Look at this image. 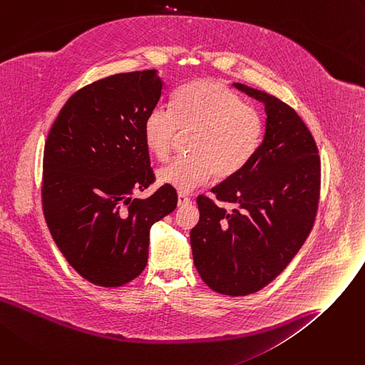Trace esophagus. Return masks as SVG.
<instances>
[{"label": "esophagus", "instance_id": "1", "mask_svg": "<svg viewBox=\"0 0 365 365\" xmlns=\"http://www.w3.org/2000/svg\"><path fill=\"white\" fill-rule=\"evenodd\" d=\"M190 202V197L187 195L186 192H179L178 193V204L179 205H185V204H189Z\"/></svg>", "mask_w": 365, "mask_h": 365}]
</instances>
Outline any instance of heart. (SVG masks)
<instances>
[{
  "instance_id": "b5f03b06",
  "label": "heart",
  "mask_w": 365,
  "mask_h": 365,
  "mask_svg": "<svg viewBox=\"0 0 365 365\" xmlns=\"http://www.w3.org/2000/svg\"><path fill=\"white\" fill-rule=\"evenodd\" d=\"M261 120L236 93L212 79L183 85L170 103L143 120L148 151L158 160L172 151L178 132H192L187 151L158 170V180L179 190H190L212 176L225 180L237 175L254 157L261 139Z\"/></svg>"
}]
</instances>
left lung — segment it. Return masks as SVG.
I'll use <instances>...</instances> for the list:
<instances>
[{
	"mask_svg": "<svg viewBox=\"0 0 365 365\" xmlns=\"http://www.w3.org/2000/svg\"><path fill=\"white\" fill-rule=\"evenodd\" d=\"M233 86L264 104L262 142L240 172L200 195L190 230L193 264L214 292L245 297L273 282L308 237L320 198L322 165L315 140L297 111L276 96Z\"/></svg>",
	"mask_w": 365,
	"mask_h": 365,
	"instance_id": "1",
	"label": "left lung"
}]
</instances>
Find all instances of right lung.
<instances>
[{
  "label": "right lung",
  "mask_w": 365,
  "mask_h": 365,
  "mask_svg": "<svg viewBox=\"0 0 365 365\" xmlns=\"http://www.w3.org/2000/svg\"><path fill=\"white\" fill-rule=\"evenodd\" d=\"M157 70L118 73L73 93L48 133L42 208L56 245L88 282L123 286L148 262L150 229L178 205L154 182L142 126L161 98Z\"/></svg>",
  "instance_id": "obj_1"
}]
</instances>
